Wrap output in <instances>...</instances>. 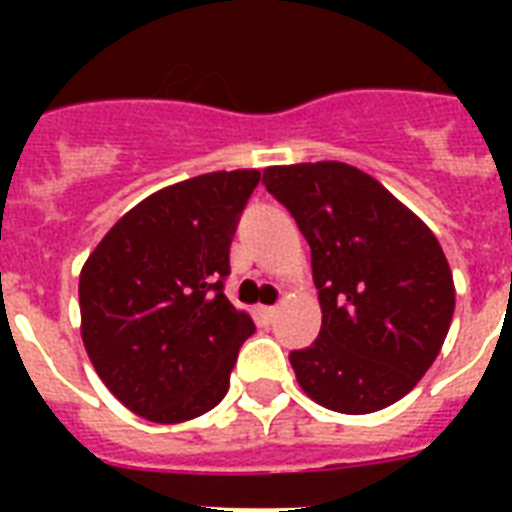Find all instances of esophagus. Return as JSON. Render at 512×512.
<instances>
[{
    "instance_id": "obj_1",
    "label": "esophagus",
    "mask_w": 512,
    "mask_h": 512,
    "mask_svg": "<svg viewBox=\"0 0 512 512\" xmlns=\"http://www.w3.org/2000/svg\"><path fill=\"white\" fill-rule=\"evenodd\" d=\"M257 313H260V321H263L265 327H271L273 321H276V316H279V308L263 305V308H257Z\"/></svg>"
}]
</instances>
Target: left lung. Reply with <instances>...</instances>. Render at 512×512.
<instances>
[{
  "label": "left lung",
  "instance_id": "left-lung-1",
  "mask_svg": "<svg viewBox=\"0 0 512 512\" xmlns=\"http://www.w3.org/2000/svg\"><path fill=\"white\" fill-rule=\"evenodd\" d=\"M311 247L321 332L292 350L300 388L332 412L396 404L436 361L454 316L452 268L428 225L342 162L263 170Z\"/></svg>",
  "mask_w": 512,
  "mask_h": 512
}]
</instances>
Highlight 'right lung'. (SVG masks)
Listing matches in <instances>:
<instances>
[{
  "label": "right lung",
  "instance_id": "1",
  "mask_svg": "<svg viewBox=\"0 0 512 512\" xmlns=\"http://www.w3.org/2000/svg\"><path fill=\"white\" fill-rule=\"evenodd\" d=\"M257 170L167 185L127 212L79 273L82 340L130 412L159 425L201 417L231 385L249 313L223 292L228 249Z\"/></svg>",
  "mask_w": 512,
  "mask_h": 512
}]
</instances>
